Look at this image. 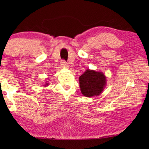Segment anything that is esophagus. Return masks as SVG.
<instances>
[{"label":"esophagus","instance_id":"1","mask_svg":"<svg viewBox=\"0 0 149 149\" xmlns=\"http://www.w3.org/2000/svg\"><path fill=\"white\" fill-rule=\"evenodd\" d=\"M61 65L63 66V67H67V64H66V62L64 60H62L61 61Z\"/></svg>","mask_w":149,"mask_h":149}]
</instances>
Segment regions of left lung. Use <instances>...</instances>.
I'll return each instance as SVG.
<instances>
[{
  "instance_id": "left-lung-1",
  "label": "left lung",
  "mask_w": 149,
  "mask_h": 149,
  "mask_svg": "<svg viewBox=\"0 0 149 149\" xmlns=\"http://www.w3.org/2000/svg\"><path fill=\"white\" fill-rule=\"evenodd\" d=\"M106 82L104 73L87 69L79 77L81 93L86 97L99 96L105 88Z\"/></svg>"
}]
</instances>
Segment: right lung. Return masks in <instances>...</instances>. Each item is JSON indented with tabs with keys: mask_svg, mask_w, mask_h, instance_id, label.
<instances>
[{
	"mask_svg": "<svg viewBox=\"0 0 149 149\" xmlns=\"http://www.w3.org/2000/svg\"><path fill=\"white\" fill-rule=\"evenodd\" d=\"M49 84V83H48V81H46V83L45 84H43V86H48Z\"/></svg>",
	"mask_w": 149,
	"mask_h": 149,
	"instance_id": "1",
	"label": "right lung"
}]
</instances>
